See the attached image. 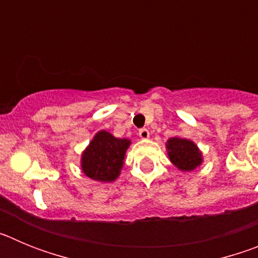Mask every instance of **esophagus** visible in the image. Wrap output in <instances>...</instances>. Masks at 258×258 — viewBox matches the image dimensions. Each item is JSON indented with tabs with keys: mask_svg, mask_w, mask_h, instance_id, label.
<instances>
[{
	"mask_svg": "<svg viewBox=\"0 0 258 258\" xmlns=\"http://www.w3.org/2000/svg\"><path fill=\"white\" fill-rule=\"evenodd\" d=\"M138 134H140V137L142 140H149L150 138V132L147 131V129H141V131L138 132Z\"/></svg>",
	"mask_w": 258,
	"mask_h": 258,
	"instance_id": "1",
	"label": "esophagus"
}]
</instances>
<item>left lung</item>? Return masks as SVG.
Wrapping results in <instances>:
<instances>
[{
	"mask_svg": "<svg viewBox=\"0 0 258 258\" xmlns=\"http://www.w3.org/2000/svg\"><path fill=\"white\" fill-rule=\"evenodd\" d=\"M165 149L170 163L181 172H192L203 164V152L194 141L172 137L166 141Z\"/></svg>",
	"mask_w": 258,
	"mask_h": 258,
	"instance_id": "left-lung-1",
	"label": "left lung"
}]
</instances>
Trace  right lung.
I'll use <instances>...</instances> for the list:
<instances>
[{
	"label": "right lung",
	"mask_w": 258,
	"mask_h": 258,
	"mask_svg": "<svg viewBox=\"0 0 258 258\" xmlns=\"http://www.w3.org/2000/svg\"><path fill=\"white\" fill-rule=\"evenodd\" d=\"M131 145L129 138H116L107 131L97 132L81 154V170L94 181L104 183L116 181Z\"/></svg>",
	"instance_id": "right-lung-1"
}]
</instances>
